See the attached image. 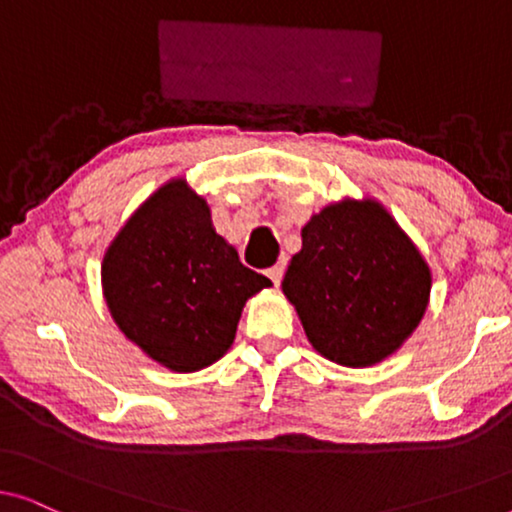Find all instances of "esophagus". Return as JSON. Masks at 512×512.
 Instances as JSON below:
<instances>
[{"mask_svg": "<svg viewBox=\"0 0 512 512\" xmlns=\"http://www.w3.org/2000/svg\"><path fill=\"white\" fill-rule=\"evenodd\" d=\"M282 275H284V265H272V268L268 270V277L272 279V284H279L282 282Z\"/></svg>", "mask_w": 512, "mask_h": 512, "instance_id": "obj_1", "label": "esophagus"}]
</instances>
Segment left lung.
I'll return each mask as SVG.
<instances>
[{
	"label": "left lung",
	"instance_id": "left-lung-1",
	"mask_svg": "<svg viewBox=\"0 0 512 512\" xmlns=\"http://www.w3.org/2000/svg\"><path fill=\"white\" fill-rule=\"evenodd\" d=\"M282 291L321 356L366 368L394 354L419 326L431 270L380 202L342 200L307 221Z\"/></svg>",
	"mask_w": 512,
	"mask_h": 512
}]
</instances>
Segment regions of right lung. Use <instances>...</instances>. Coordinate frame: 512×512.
Segmentation results:
<instances>
[{
    "label": "right lung",
    "mask_w": 512,
    "mask_h": 512,
    "mask_svg": "<svg viewBox=\"0 0 512 512\" xmlns=\"http://www.w3.org/2000/svg\"><path fill=\"white\" fill-rule=\"evenodd\" d=\"M270 284L244 268L186 179L160 186L102 261L104 300L116 326L174 373L219 361L233 345L244 303Z\"/></svg>",
    "instance_id": "right-lung-1"
}]
</instances>
